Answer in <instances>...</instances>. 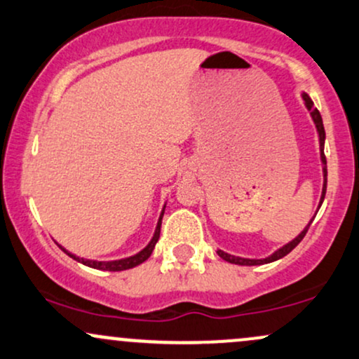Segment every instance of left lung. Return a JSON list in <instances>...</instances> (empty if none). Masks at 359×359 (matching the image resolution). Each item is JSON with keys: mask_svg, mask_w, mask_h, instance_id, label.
Here are the masks:
<instances>
[{"mask_svg": "<svg viewBox=\"0 0 359 359\" xmlns=\"http://www.w3.org/2000/svg\"><path fill=\"white\" fill-rule=\"evenodd\" d=\"M300 97H302L304 104H306V108L309 111V114H311L312 121H314L316 125V130H317V137H319V151H320V163H323V177H324V182H323V194H320V199H319V205H317V211H319V208L323 205L324 203V197H325V187H327V162H325V156H324V142H325V131H324V125H323V118H320V113L317 111V108L314 106V102H312L311 97H309L307 93H300ZM316 211V214H317ZM316 216H312V219L307 222L306 228L300 231L297 236L294 238V240H290L288 243H285L283 246H280L278 250H275L273 253L269 255V257L265 258H243V257H234V255H229L226 253V251H222L217 248L216 253L219 255L222 259H226V262L229 263H234V265H245V266H253V265H263V263H271V262H277V259L283 258L285 255L290 253L292 250L295 248V246L299 245L300 241H302V238L306 236L309 226H311V222L314 221Z\"/></svg>", "mask_w": 359, "mask_h": 359, "instance_id": "8db88e82", "label": "left lung"}]
</instances>
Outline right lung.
<instances>
[{"instance_id":"1","label":"right lung","mask_w":359,"mask_h":359,"mask_svg":"<svg viewBox=\"0 0 359 359\" xmlns=\"http://www.w3.org/2000/svg\"><path fill=\"white\" fill-rule=\"evenodd\" d=\"M165 205H167V203L163 204V208H162V212H160V216H158V221H156V226H155V233H154V236H151L150 243H148V245L145 246V248H143V250H140L138 253L131 255V257H128V258H121V259H111V262H97V259H88V258H81V257H76V255L71 253V251H67V250H65L64 246H60L59 243H57V245H59V248H60L62 251H64V253H67L69 257L76 259V262L82 263V265H86V266H90V269H96V270H108V271H121V270L133 269V266H137V265H140V263H143V262H145V259L150 258L151 251L155 250V245H156V241H158V238H160V228H162V217H163V212H165Z\"/></svg>"}]
</instances>
